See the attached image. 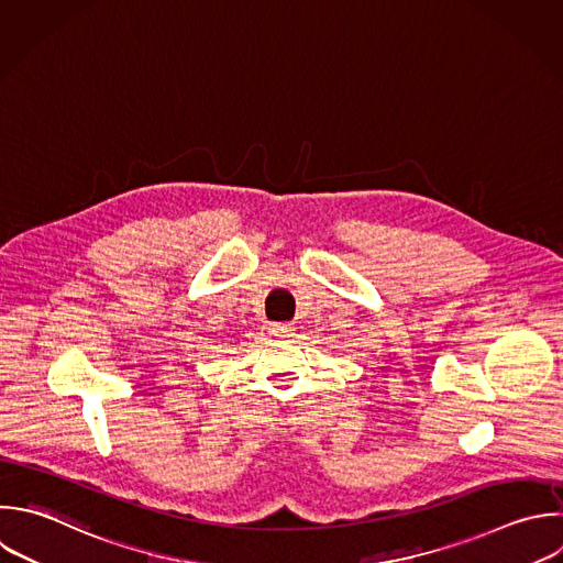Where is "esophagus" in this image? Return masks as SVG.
<instances>
[{
	"label": "esophagus",
	"mask_w": 563,
	"mask_h": 563,
	"mask_svg": "<svg viewBox=\"0 0 563 563\" xmlns=\"http://www.w3.org/2000/svg\"><path fill=\"white\" fill-rule=\"evenodd\" d=\"M292 330H295L292 323H277V325H275V334H277V336H290Z\"/></svg>",
	"instance_id": "esophagus-1"
}]
</instances>
